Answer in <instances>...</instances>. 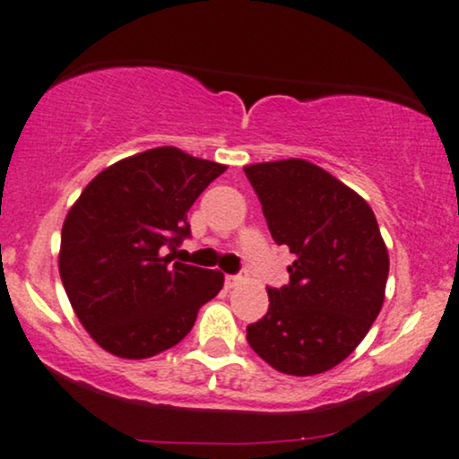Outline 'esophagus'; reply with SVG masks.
<instances>
[{"instance_id":"1","label":"esophagus","mask_w":459,"mask_h":459,"mask_svg":"<svg viewBox=\"0 0 459 459\" xmlns=\"http://www.w3.org/2000/svg\"><path fill=\"white\" fill-rule=\"evenodd\" d=\"M224 283H226V288H237L241 283V277L239 275H226Z\"/></svg>"}]
</instances>
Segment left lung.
<instances>
[{"mask_svg":"<svg viewBox=\"0 0 459 459\" xmlns=\"http://www.w3.org/2000/svg\"><path fill=\"white\" fill-rule=\"evenodd\" d=\"M271 237L288 246L290 283L266 288L269 311L247 343L294 377L326 373L367 336L385 299L390 256L373 210L356 190L303 159L243 167Z\"/></svg>","mask_w":459,"mask_h":459,"instance_id":"8db88e82","label":"left lung"}]
</instances>
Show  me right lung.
Returning <instances> with one entry per match:
<instances>
[{
    "mask_svg": "<svg viewBox=\"0 0 459 459\" xmlns=\"http://www.w3.org/2000/svg\"><path fill=\"white\" fill-rule=\"evenodd\" d=\"M224 171L179 148H152L106 167L67 212L63 288L91 339L112 356L143 359L178 345L222 290V273L171 263L167 249L190 235L188 210Z\"/></svg>",
    "mask_w": 459,
    "mask_h": 459,
    "instance_id": "1",
    "label": "right lung"
}]
</instances>
